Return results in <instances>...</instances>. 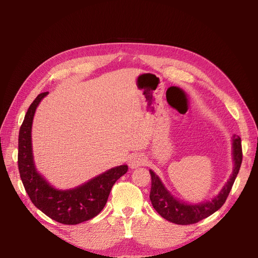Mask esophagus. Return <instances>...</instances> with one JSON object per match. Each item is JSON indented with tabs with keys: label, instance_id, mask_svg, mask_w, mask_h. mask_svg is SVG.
<instances>
[{
	"label": "esophagus",
	"instance_id": "34e87169",
	"mask_svg": "<svg viewBox=\"0 0 258 258\" xmlns=\"http://www.w3.org/2000/svg\"><path fill=\"white\" fill-rule=\"evenodd\" d=\"M145 163V158L141 154H132L128 158V165L130 168L135 169L138 167H141Z\"/></svg>",
	"mask_w": 258,
	"mask_h": 258
}]
</instances>
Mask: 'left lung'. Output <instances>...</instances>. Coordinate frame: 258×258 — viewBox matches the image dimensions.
Wrapping results in <instances>:
<instances>
[{"instance_id": "left-lung-1", "label": "left lung", "mask_w": 258, "mask_h": 258, "mask_svg": "<svg viewBox=\"0 0 258 258\" xmlns=\"http://www.w3.org/2000/svg\"><path fill=\"white\" fill-rule=\"evenodd\" d=\"M232 155H233V167L232 174L228 182L223 187L215 198L211 201L201 202L198 205H188L186 202L179 201L175 199L171 195L166 187L161 183L160 178L156 175L152 170L150 173L152 176V187L150 199L154 209L157 211L158 214L161 215L167 221L174 223L177 225H189L198 223L212 215L218 209H221L225 204L228 195L231 190V187L235 183V179L239 173V170L242 162V146L241 138L233 136L232 137Z\"/></svg>"}]
</instances>
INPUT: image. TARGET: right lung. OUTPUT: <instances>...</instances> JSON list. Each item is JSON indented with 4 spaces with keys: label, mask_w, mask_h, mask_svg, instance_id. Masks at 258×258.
Returning <instances> with one entry per match:
<instances>
[{
    "label": "right lung",
    "mask_w": 258,
    "mask_h": 258,
    "mask_svg": "<svg viewBox=\"0 0 258 258\" xmlns=\"http://www.w3.org/2000/svg\"><path fill=\"white\" fill-rule=\"evenodd\" d=\"M47 93H40L35 98L20 127L18 169L28 196L37 209L58 223L76 225L91 220L102 211L113 185L127 172L128 166L115 167L73 189L53 188L36 171L31 143L33 116L38 103Z\"/></svg>",
    "instance_id": "right-lung-1"
}]
</instances>
